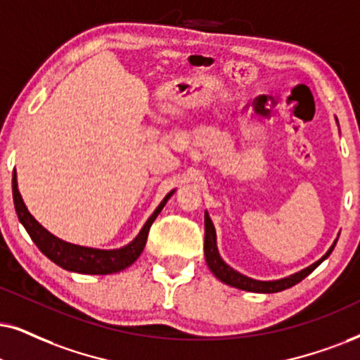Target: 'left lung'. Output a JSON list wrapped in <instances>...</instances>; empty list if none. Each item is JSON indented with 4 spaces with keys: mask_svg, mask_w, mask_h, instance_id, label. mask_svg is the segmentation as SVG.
Returning a JSON list of instances; mask_svg holds the SVG:
<instances>
[{
    "mask_svg": "<svg viewBox=\"0 0 360 360\" xmlns=\"http://www.w3.org/2000/svg\"><path fill=\"white\" fill-rule=\"evenodd\" d=\"M204 227H206V233H204V256H206L209 269H211V272L217 277V279L224 282V284L233 285V288H238L243 290H249V292L272 294V292H281V290L292 288V285L297 284V282H301L304 277L311 274V272L316 269L322 261H326V259L329 257V254L334 251L335 243H338V240H334V244L330 245L329 251H327L319 261L314 262L312 266L306 267V269L295 272L292 276L284 277V279H277V281H256V279H251V277L240 274L238 271H234L233 267L227 266V264L222 261V257L219 256V251H217L216 229H214V224L211 217H209L207 211L204 214Z\"/></svg>",
    "mask_w": 360,
    "mask_h": 360,
    "instance_id": "1",
    "label": "left lung"
}]
</instances>
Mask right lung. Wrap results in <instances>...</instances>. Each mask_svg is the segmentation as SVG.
I'll list each match as a JSON object with an SVG mask.
<instances>
[{
  "label": "right lung",
  "instance_id": "right-lung-1",
  "mask_svg": "<svg viewBox=\"0 0 360 360\" xmlns=\"http://www.w3.org/2000/svg\"><path fill=\"white\" fill-rule=\"evenodd\" d=\"M174 191L162 199L161 204L156 207V211L151 214V217L143 226L141 233L136 236L134 240L124 245L121 249H94V248H84V245H76L66 240L56 238L49 231L44 229L38 221L31 216L28 207L22 202V198L18 191V181L16 172L13 174V199H15V209L20 222L28 231L30 238L33 243L38 245L39 251L44 254L48 259H51L54 264H58L63 269L71 272H79V274H112V272H120L126 267H129L136 259L141 256L144 245H146L149 229H151L154 219L158 214L162 211L167 199L171 198Z\"/></svg>",
  "mask_w": 360,
  "mask_h": 360
}]
</instances>
